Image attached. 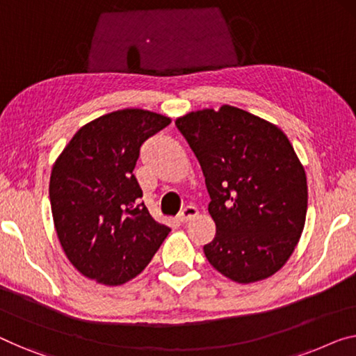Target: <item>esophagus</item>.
<instances>
[{
  "instance_id": "1",
  "label": "esophagus",
  "mask_w": 356,
  "mask_h": 356,
  "mask_svg": "<svg viewBox=\"0 0 356 356\" xmlns=\"http://www.w3.org/2000/svg\"><path fill=\"white\" fill-rule=\"evenodd\" d=\"M196 216H198V209H196L195 206H187V208H184L179 212V222L185 224V222H188L190 219H193V217H196Z\"/></svg>"
}]
</instances>
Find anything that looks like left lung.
<instances>
[{"label":"left lung","mask_w":356,"mask_h":356,"mask_svg":"<svg viewBox=\"0 0 356 356\" xmlns=\"http://www.w3.org/2000/svg\"><path fill=\"white\" fill-rule=\"evenodd\" d=\"M203 169L216 222L204 256L236 283L261 281L294 252L307 216L304 166L283 131L232 105L176 120Z\"/></svg>","instance_id":"8db88e82"}]
</instances>
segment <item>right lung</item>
I'll return each instance as SVG.
<instances>
[{
	"label": "right lung",
	"mask_w": 356,
	"mask_h": 356,
	"mask_svg": "<svg viewBox=\"0 0 356 356\" xmlns=\"http://www.w3.org/2000/svg\"><path fill=\"white\" fill-rule=\"evenodd\" d=\"M168 116L124 108L84 124L52 166L49 200L63 252L97 283L123 284L144 270L171 229L153 219L134 176L140 147Z\"/></svg>",
	"instance_id": "1"
}]
</instances>
